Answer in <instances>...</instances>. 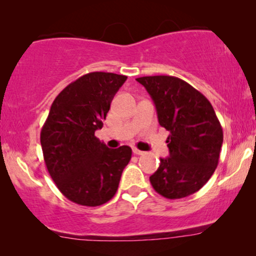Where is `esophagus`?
<instances>
[{"mask_svg":"<svg viewBox=\"0 0 256 256\" xmlns=\"http://www.w3.org/2000/svg\"><path fill=\"white\" fill-rule=\"evenodd\" d=\"M132 152H134V154H136V155H143V154H144V152L140 150V149H137V148L132 149Z\"/></svg>","mask_w":256,"mask_h":256,"instance_id":"obj_1","label":"esophagus"}]
</instances>
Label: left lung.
<instances>
[{"label":"left lung","mask_w":256,"mask_h":256,"mask_svg":"<svg viewBox=\"0 0 256 256\" xmlns=\"http://www.w3.org/2000/svg\"><path fill=\"white\" fill-rule=\"evenodd\" d=\"M136 80L154 101L158 124L170 131V156L149 180L166 198H183L210 180L219 162L222 128L212 104L183 79L150 76Z\"/></svg>","instance_id":"1"}]
</instances>
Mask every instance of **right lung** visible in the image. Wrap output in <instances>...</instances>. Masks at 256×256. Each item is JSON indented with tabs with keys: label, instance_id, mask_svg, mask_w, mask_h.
I'll return each mask as SVG.
<instances>
[{
	"label": "right lung",
	"instance_id": "1",
	"mask_svg": "<svg viewBox=\"0 0 256 256\" xmlns=\"http://www.w3.org/2000/svg\"><path fill=\"white\" fill-rule=\"evenodd\" d=\"M126 79L108 72L82 76L56 96L44 122V162L58 189L74 204L96 207L110 201L131 160L130 146L110 149L95 136Z\"/></svg>",
	"mask_w": 256,
	"mask_h": 256
}]
</instances>
